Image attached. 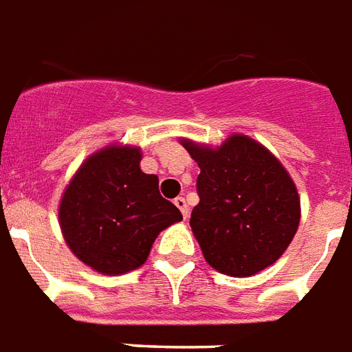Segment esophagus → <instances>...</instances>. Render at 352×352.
Instances as JSON below:
<instances>
[{"instance_id": "esophagus-1", "label": "esophagus", "mask_w": 352, "mask_h": 352, "mask_svg": "<svg viewBox=\"0 0 352 352\" xmlns=\"http://www.w3.org/2000/svg\"><path fill=\"white\" fill-rule=\"evenodd\" d=\"M173 203L177 205V209L183 212L184 218H188L190 209H188V205H186V199H184V197H175V201H173Z\"/></svg>"}]
</instances>
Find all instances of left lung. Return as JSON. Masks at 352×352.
<instances>
[{
  "label": "left lung",
  "mask_w": 352,
  "mask_h": 352,
  "mask_svg": "<svg viewBox=\"0 0 352 352\" xmlns=\"http://www.w3.org/2000/svg\"><path fill=\"white\" fill-rule=\"evenodd\" d=\"M181 145L201 169L190 228L205 261L233 278L274 265L300 223V197L283 164L244 134L216 147L188 138Z\"/></svg>",
  "instance_id": "8db88e82"
}]
</instances>
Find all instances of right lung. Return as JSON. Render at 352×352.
Returning <instances> with one entry per match:
<instances>
[{
    "instance_id": "right-lung-1",
    "label": "right lung",
    "mask_w": 352,
    "mask_h": 352,
    "mask_svg": "<svg viewBox=\"0 0 352 352\" xmlns=\"http://www.w3.org/2000/svg\"><path fill=\"white\" fill-rule=\"evenodd\" d=\"M140 162V147L110 143L83 160L59 201L67 246L98 274L140 269L160 231L183 220Z\"/></svg>"
}]
</instances>
